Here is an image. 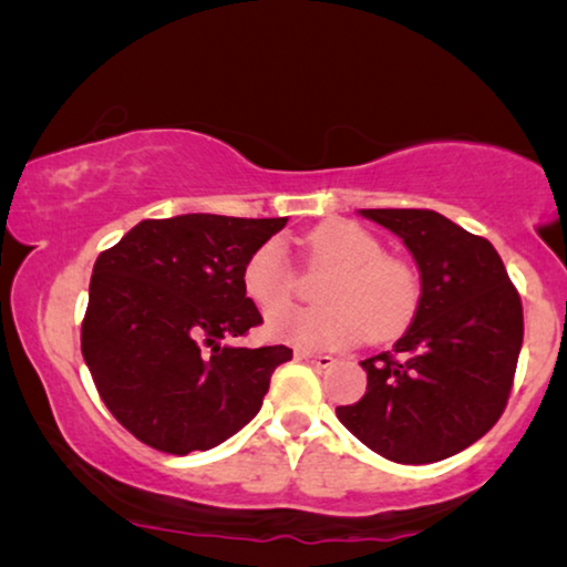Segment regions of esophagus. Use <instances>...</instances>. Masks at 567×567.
Wrapping results in <instances>:
<instances>
[{"mask_svg":"<svg viewBox=\"0 0 567 567\" xmlns=\"http://www.w3.org/2000/svg\"><path fill=\"white\" fill-rule=\"evenodd\" d=\"M297 361H305V363H312L317 369H330L336 359L332 355H324V353H312V351H297Z\"/></svg>","mask_w":567,"mask_h":567,"instance_id":"1","label":"esophagus"}]
</instances>
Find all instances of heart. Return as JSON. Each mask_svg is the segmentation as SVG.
Instances as JSON below:
<instances>
[{
  "mask_svg": "<svg viewBox=\"0 0 567 567\" xmlns=\"http://www.w3.org/2000/svg\"><path fill=\"white\" fill-rule=\"evenodd\" d=\"M309 262L332 268L320 307H282L266 320L268 338L299 351H343L363 338L390 340L413 322L421 284L405 260L384 255L377 235L355 221H324L305 237ZM243 289L260 309L286 305L293 268L286 247L268 239L243 268Z\"/></svg>",
  "mask_w": 567,
  "mask_h": 567,
  "instance_id": "1",
  "label": "heart"
}]
</instances>
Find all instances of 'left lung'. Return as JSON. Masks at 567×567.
<instances>
[{
    "mask_svg": "<svg viewBox=\"0 0 567 567\" xmlns=\"http://www.w3.org/2000/svg\"><path fill=\"white\" fill-rule=\"evenodd\" d=\"M394 231L421 270V305L392 351L361 361L367 394L340 423L400 464L446 460L506 408L524 340L522 297L485 237L429 208H361Z\"/></svg>",
    "mask_w": 567,
    "mask_h": 567,
    "instance_id": "8db88e82",
    "label": "left lung"
}]
</instances>
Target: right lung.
Wrapping results in <instances>:
<instances>
[{"label": "right lung", "instance_id": "add662e5", "mask_svg": "<svg viewBox=\"0 0 567 567\" xmlns=\"http://www.w3.org/2000/svg\"><path fill=\"white\" fill-rule=\"evenodd\" d=\"M286 221L216 214L144 219L100 252L82 355L105 408L146 446L206 452L258 415L291 348L224 340L262 322L243 289V268Z\"/></svg>", "mask_w": 567, "mask_h": 567}]
</instances>
